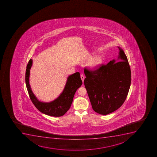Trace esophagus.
I'll use <instances>...</instances> for the list:
<instances>
[{
  "label": "esophagus",
  "mask_w": 157,
  "mask_h": 157,
  "mask_svg": "<svg viewBox=\"0 0 157 157\" xmlns=\"http://www.w3.org/2000/svg\"><path fill=\"white\" fill-rule=\"evenodd\" d=\"M80 77H81V80H82V81L83 82V81H84V78H85V77H84V75H81V76H80Z\"/></svg>",
  "instance_id": "obj_1"
}]
</instances>
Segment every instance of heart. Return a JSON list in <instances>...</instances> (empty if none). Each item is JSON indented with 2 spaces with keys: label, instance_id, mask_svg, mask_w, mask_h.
<instances>
[{
  "label": "heart",
  "instance_id": "obj_1",
  "mask_svg": "<svg viewBox=\"0 0 157 157\" xmlns=\"http://www.w3.org/2000/svg\"><path fill=\"white\" fill-rule=\"evenodd\" d=\"M101 60L99 58H94L93 59H90L88 62V66L90 68H95L100 63Z\"/></svg>",
  "mask_w": 157,
  "mask_h": 157
}]
</instances>
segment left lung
I'll list each match as a JSON object with an SVG mask.
<instances>
[{
    "mask_svg": "<svg viewBox=\"0 0 157 157\" xmlns=\"http://www.w3.org/2000/svg\"><path fill=\"white\" fill-rule=\"evenodd\" d=\"M118 48L120 61L113 60L95 68L84 69V86L92 108L101 115H107L121 107L130 88V66L124 51Z\"/></svg>",
    "mask_w": 157,
    "mask_h": 157,
    "instance_id": "8db88e82",
    "label": "left lung"
}]
</instances>
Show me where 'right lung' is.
<instances>
[{
    "label": "right lung",
    "instance_id": "obj_1",
    "mask_svg": "<svg viewBox=\"0 0 157 157\" xmlns=\"http://www.w3.org/2000/svg\"><path fill=\"white\" fill-rule=\"evenodd\" d=\"M32 64V60L31 59L25 71V83L30 99L38 110L42 113L51 116H62L70 109L75 92L82 84L80 73L77 72L68 77L63 91L58 98L51 102H42L38 101L35 96L29 84L30 70Z\"/></svg>",
    "mask_w": 157,
    "mask_h": 157
}]
</instances>
